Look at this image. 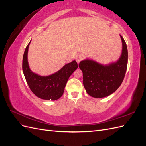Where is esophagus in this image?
<instances>
[{
    "label": "esophagus",
    "instance_id": "obj_1",
    "mask_svg": "<svg viewBox=\"0 0 146 146\" xmlns=\"http://www.w3.org/2000/svg\"><path fill=\"white\" fill-rule=\"evenodd\" d=\"M83 54H79L77 56V57H76V61L77 62V63L78 64L79 63H80V61L83 60Z\"/></svg>",
    "mask_w": 146,
    "mask_h": 146
}]
</instances>
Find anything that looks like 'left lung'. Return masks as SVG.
<instances>
[{"instance_id":"8db88e82","label":"left lung","mask_w":146,"mask_h":146,"mask_svg":"<svg viewBox=\"0 0 146 146\" xmlns=\"http://www.w3.org/2000/svg\"><path fill=\"white\" fill-rule=\"evenodd\" d=\"M122 52L115 63L102 65L90 60L82 61L79 68L83 72V83L87 93L96 98L111 94L121 86L127 68L128 50L121 35Z\"/></svg>"}]
</instances>
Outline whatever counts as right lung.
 <instances>
[{"label": "right lung", "mask_w": 146, "mask_h": 146, "mask_svg": "<svg viewBox=\"0 0 146 146\" xmlns=\"http://www.w3.org/2000/svg\"><path fill=\"white\" fill-rule=\"evenodd\" d=\"M30 42L25 48L23 59V70L25 80L33 93L44 100H55L62 96L69 77L76 70V61L66 64L58 71L48 76H41L30 69L27 54Z\"/></svg>", "instance_id": "obj_1"}]
</instances>
